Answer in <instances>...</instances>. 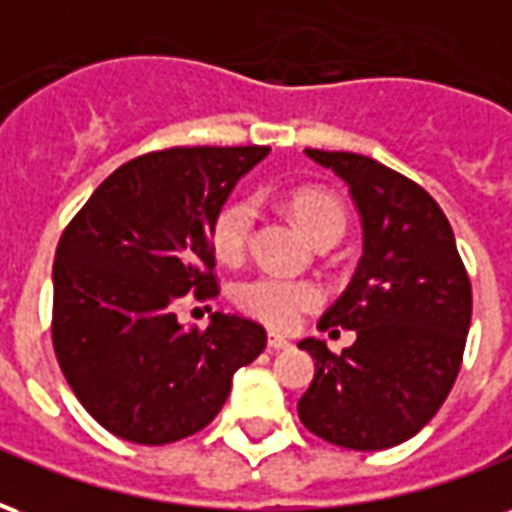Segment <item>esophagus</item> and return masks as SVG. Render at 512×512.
Wrapping results in <instances>:
<instances>
[{
	"label": "esophagus",
	"instance_id": "obj_1",
	"mask_svg": "<svg viewBox=\"0 0 512 512\" xmlns=\"http://www.w3.org/2000/svg\"><path fill=\"white\" fill-rule=\"evenodd\" d=\"M268 348H271V351H282V348H290V340L288 337H282V334L271 332L268 334Z\"/></svg>",
	"mask_w": 512,
	"mask_h": 512
}]
</instances>
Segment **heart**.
Returning a JSON list of instances; mask_svg holds the SVG:
<instances>
[{
  "instance_id": "obj_1",
  "label": "heart",
  "mask_w": 512,
  "mask_h": 512,
  "mask_svg": "<svg viewBox=\"0 0 512 512\" xmlns=\"http://www.w3.org/2000/svg\"><path fill=\"white\" fill-rule=\"evenodd\" d=\"M288 208L312 241L345 230V208L332 191L318 189V186L296 189L288 197ZM252 224H255L252 200L235 197V200L224 202L222 208L213 213L211 230H208L213 255L224 263L241 260L246 244H249ZM235 301L246 315H252L257 321L268 323L274 329H293L307 312L321 304V290L307 279L260 274V277L246 279L238 285Z\"/></svg>"
}]
</instances>
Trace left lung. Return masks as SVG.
Here are the masks:
<instances>
[{
	"mask_svg": "<svg viewBox=\"0 0 512 512\" xmlns=\"http://www.w3.org/2000/svg\"><path fill=\"white\" fill-rule=\"evenodd\" d=\"M332 169L362 216V260L318 329H354L332 354L301 340L315 378L299 400L304 428L345 450H386L428 425L461 370L472 282L439 202L376 158L304 150Z\"/></svg>",
	"mask_w": 512,
	"mask_h": 512,
	"instance_id": "8db88e82",
	"label": "left lung"
}]
</instances>
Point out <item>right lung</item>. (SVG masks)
<instances>
[{
    "label": "right lung",
    "mask_w": 512,
    "mask_h": 512,
    "mask_svg": "<svg viewBox=\"0 0 512 512\" xmlns=\"http://www.w3.org/2000/svg\"><path fill=\"white\" fill-rule=\"evenodd\" d=\"M268 147H169L131 158L65 227L54 257L51 340L90 417L134 444H169L222 411L260 323L213 312L180 326L186 293H219L211 219Z\"/></svg>",
    "instance_id": "obj_1"
}]
</instances>
